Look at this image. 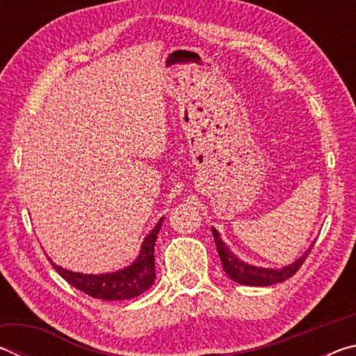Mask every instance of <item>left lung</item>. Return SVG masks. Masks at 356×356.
<instances>
[{"instance_id":"1","label":"left lung","mask_w":356,"mask_h":356,"mask_svg":"<svg viewBox=\"0 0 356 356\" xmlns=\"http://www.w3.org/2000/svg\"><path fill=\"white\" fill-rule=\"evenodd\" d=\"M212 234L215 238L216 251H218L222 268H225L226 275L231 280L243 286H273V284H278V282L289 280L291 276H293L298 272V268L303 265L305 259L308 257L309 251L316 243V240H312L309 248L292 264L284 265V267L281 268H267V267H257V265H251L248 262L242 261V259H240L237 254H234V251H231V248L222 242L220 232L216 231L215 227H212Z\"/></svg>"}]
</instances>
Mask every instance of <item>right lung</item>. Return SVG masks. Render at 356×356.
Wrapping results in <instances>:
<instances>
[{
	"instance_id": "add662e5",
	"label": "right lung",
	"mask_w": 356,
	"mask_h": 356,
	"mask_svg": "<svg viewBox=\"0 0 356 356\" xmlns=\"http://www.w3.org/2000/svg\"><path fill=\"white\" fill-rule=\"evenodd\" d=\"M165 216H161L156 222L155 227L150 231L146 237H144L141 243V250L134 262L127 267L116 270V272L108 273H76L72 270L63 268L56 265L55 262H50L55 267L56 272L63 276V278L74 286L78 291L84 292L89 297L99 298V300H129L135 298L147 289L152 287L155 281V257H154V248L155 240L159 236L161 225H163Z\"/></svg>"
}]
</instances>
